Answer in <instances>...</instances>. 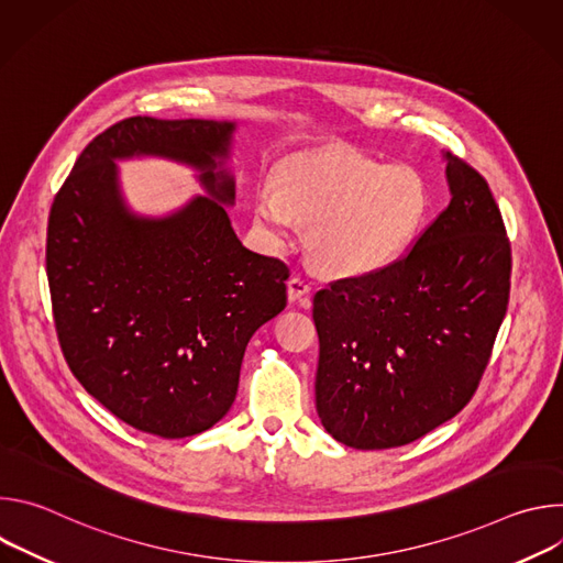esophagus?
<instances>
[{
	"mask_svg": "<svg viewBox=\"0 0 563 563\" xmlns=\"http://www.w3.org/2000/svg\"><path fill=\"white\" fill-rule=\"evenodd\" d=\"M309 291H311V285H309L302 276H291V278L287 280V296H289V300H300V298H305Z\"/></svg>",
	"mask_w": 563,
	"mask_h": 563,
	"instance_id": "esophagus-1",
	"label": "esophagus"
}]
</instances>
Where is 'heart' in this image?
Segmentation results:
<instances>
[{"mask_svg":"<svg viewBox=\"0 0 563 563\" xmlns=\"http://www.w3.org/2000/svg\"><path fill=\"white\" fill-rule=\"evenodd\" d=\"M428 191L410 167H387L358 153L285 159L276 185L256 194V222L289 240L296 218L311 224L309 247L320 267L361 276L394 261L417 233Z\"/></svg>","mask_w":563,"mask_h":563,"instance_id":"obj_1","label":"heart"}]
</instances>
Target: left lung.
<instances>
[{"label":"left lung","instance_id":"obj_1","mask_svg":"<svg viewBox=\"0 0 563 563\" xmlns=\"http://www.w3.org/2000/svg\"><path fill=\"white\" fill-rule=\"evenodd\" d=\"M450 205L385 267L313 296L316 410L356 450L412 443L459 415L490 363L512 250L493 191L448 153Z\"/></svg>","mask_w":563,"mask_h":563}]
</instances>
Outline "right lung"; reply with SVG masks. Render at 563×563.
Wrapping results in <instances>:
<instances>
[{
	"instance_id": "add662e5",
	"label": "right lung",
	"mask_w": 563,
	"mask_h": 563,
	"mask_svg": "<svg viewBox=\"0 0 563 563\" xmlns=\"http://www.w3.org/2000/svg\"><path fill=\"white\" fill-rule=\"evenodd\" d=\"M231 122L126 118L96 135L53 198L46 276L73 376L131 428L163 439L209 430L231 408L252 334L287 305L289 267L243 247L213 174ZM169 154L198 166L213 199L165 221L133 219L115 156Z\"/></svg>"
}]
</instances>
